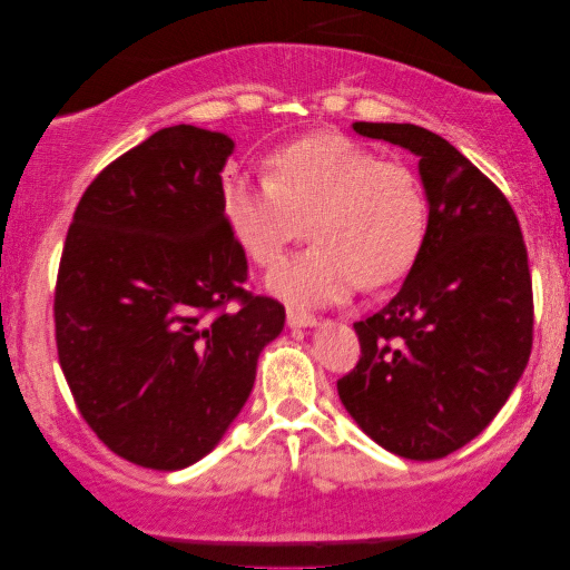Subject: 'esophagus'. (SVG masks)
<instances>
[{"mask_svg": "<svg viewBox=\"0 0 570 570\" xmlns=\"http://www.w3.org/2000/svg\"><path fill=\"white\" fill-rule=\"evenodd\" d=\"M316 316L306 314V311H298V308H287V326H316Z\"/></svg>", "mask_w": 570, "mask_h": 570, "instance_id": "obj_1", "label": "esophagus"}]
</instances>
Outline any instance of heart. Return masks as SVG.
I'll list each match as a JSON object with an SVG mask.
<instances>
[{
	"instance_id": "obj_1",
	"label": "heart",
	"mask_w": 570,
	"mask_h": 570,
	"mask_svg": "<svg viewBox=\"0 0 570 570\" xmlns=\"http://www.w3.org/2000/svg\"><path fill=\"white\" fill-rule=\"evenodd\" d=\"M269 181L230 176L223 215L248 259L272 267L303 228L316 244L267 275V291L295 306L345 301L363 283L404 277L423 248L428 199L407 163L381 160L353 137L308 135L267 158Z\"/></svg>"
}]
</instances>
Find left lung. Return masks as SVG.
Masks as SVG:
<instances>
[{"label": "left lung", "instance_id": "8db88e82", "mask_svg": "<svg viewBox=\"0 0 570 570\" xmlns=\"http://www.w3.org/2000/svg\"><path fill=\"white\" fill-rule=\"evenodd\" d=\"M353 129L417 155L428 230L402 291L355 322L361 361L337 392L379 446L428 462L485 431L527 368V246L503 191L446 139L415 124Z\"/></svg>", "mask_w": 570, "mask_h": 570}]
</instances>
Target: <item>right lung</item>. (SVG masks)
I'll return each instance as SVG.
<instances>
[{"mask_svg":"<svg viewBox=\"0 0 570 570\" xmlns=\"http://www.w3.org/2000/svg\"><path fill=\"white\" fill-rule=\"evenodd\" d=\"M233 147L191 124L155 131L92 178L67 230L59 365L92 433L147 470H184L220 443L285 324L283 303L244 291L246 252L223 215Z\"/></svg>","mask_w":570,"mask_h":570,"instance_id":"right-lung-1","label":"right lung"}]
</instances>
